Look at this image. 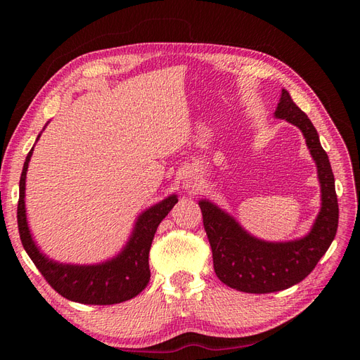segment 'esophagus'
<instances>
[{"instance_id":"1","label":"esophagus","mask_w":360,"mask_h":360,"mask_svg":"<svg viewBox=\"0 0 360 360\" xmlns=\"http://www.w3.org/2000/svg\"><path fill=\"white\" fill-rule=\"evenodd\" d=\"M184 188H186L188 191L193 189L195 188V181L193 180H186V183H184Z\"/></svg>"}]
</instances>
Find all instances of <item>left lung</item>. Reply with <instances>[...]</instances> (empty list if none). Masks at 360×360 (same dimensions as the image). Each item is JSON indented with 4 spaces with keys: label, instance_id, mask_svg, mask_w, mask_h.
<instances>
[{
    "label": "left lung",
    "instance_id": "8db88e82",
    "mask_svg": "<svg viewBox=\"0 0 360 360\" xmlns=\"http://www.w3.org/2000/svg\"><path fill=\"white\" fill-rule=\"evenodd\" d=\"M275 117L300 129L317 165L321 207L311 231L287 242H267L248 233L236 217L209 200H200L204 230L213 252L214 274L224 284L243 292L287 290L307 278L329 249L338 230V200L328 153L308 115L282 89Z\"/></svg>",
    "mask_w": 360,
    "mask_h": 360
}]
</instances>
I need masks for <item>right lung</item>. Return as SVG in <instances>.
Returning a JSON list of instances; mask_svg holds the SVG:
<instances>
[{
  "label": "right lung",
  "mask_w": 360,
  "mask_h": 360,
  "mask_svg": "<svg viewBox=\"0 0 360 360\" xmlns=\"http://www.w3.org/2000/svg\"><path fill=\"white\" fill-rule=\"evenodd\" d=\"M40 135L41 134H39L36 141H39ZM32 150L34 147L30 150L24 162L22 174H20L18 202L20 242L32 263L53 290L72 302L84 304H114L138 296L150 281L148 252L155 233L163 217L179 201L177 195L172 193L165 200L141 212L126 245L115 257L97 264L58 263L41 252L32 238L27 221L25 181Z\"/></svg>",
  "instance_id": "right-lung-1"
}]
</instances>
